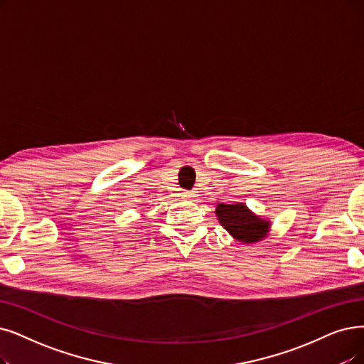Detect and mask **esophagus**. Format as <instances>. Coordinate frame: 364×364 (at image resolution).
Instances as JSON below:
<instances>
[{"instance_id":"34e87169","label":"esophagus","mask_w":364,"mask_h":364,"mask_svg":"<svg viewBox=\"0 0 364 364\" xmlns=\"http://www.w3.org/2000/svg\"><path fill=\"white\" fill-rule=\"evenodd\" d=\"M197 196H198L197 191H186V193H183V197H186V198H194Z\"/></svg>"}]
</instances>
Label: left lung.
<instances>
[{"label":"left lung","instance_id":"8db88e82","mask_svg":"<svg viewBox=\"0 0 364 364\" xmlns=\"http://www.w3.org/2000/svg\"><path fill=\"white\" fill-rule=\"evenodd\" d=\"M215 213L220 224L228 231V235L242 243H257L266 239L270 232V220L254 213L243 201L232 203V205L220 203Z\"/></svg>","mask_w":364,"mask_h":364}]
</instances>
